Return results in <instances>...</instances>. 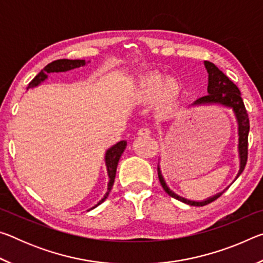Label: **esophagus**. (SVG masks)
Instances as JSON below:
<instances>
[{
  "label": "esophagus",
  "instance_id": "1",
  "mask_svg": "<svg viewBox=\"0 0 263 263\" xmlns=\"http://www.w3.org/2000/svg\"><path fill=\"white\" fill-rule=\"evenodd\" d=\"M137 135L139 137H148L151 135V130L147 127H141V128H139V130H138Z\"/></svg>",
  "mask_w": 263,
  "mask_h": 263
}]
</instances>
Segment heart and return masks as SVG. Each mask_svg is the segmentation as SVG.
<instances>
[{
    "instance_id": "obj_1",
    "label": "heart",
    "mask_w": 263,
    "mask_h": 263,
    "mask_svg": "<svg viewBox=\"0 0 263 263\" xmlns=\"http://www.w3.org/2000/svg\"><path fill=\"white\" fill-rule=\"evenodd\" d=\"M132 99L138 103L154 102L158 110H166L174 104L179 95V84L174 79L164 80L157 73L144 74L132 86Z\"/></svg>"
}]
</instances>
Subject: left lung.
<instances>
[{
    "label": "left lung",
    "instance_id": "obj_1",
    "mask_svg": "<svg viewBox=\"0 0 263 263\" xmlns=\"http://www.w3.org/2000/svg\"><path fill=\"white\" fill-rule=\"evenodd\" d=\"M204 66L208 72V95L196 100L193 104L189 106H201V105H219L222 108H228L233 111L235 117V122L238 125V157H239V172L235 180L238 179L240 174L243 172L245 166L247 162V146H248V132H249V119L246 108L243 105V101L241 99V94L238 87L226 77V75L219 70L216 65L210 61H204ZM161 159V158H160ZM160 159L158 164V175L160 183H161L164 191L172 197L183 202L191 206H203L217 199L219 196L228 189H224L220 193L213 196H210L203 201H194L182 196L175 194L169 188L166 180L162 175L161 167H160Z\"/></svg>",
    "mask_w": 263,
    "mask_h": 263
}]
</instances>
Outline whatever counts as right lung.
<instances>
[{"mask_svg": "<svg viewBox=\"0 0 263 263\" xmlns=\"http://www.w3.org/2000/svg\"><path fill=\"white\" fill-rule=\"evenodd\" d=\"M90 61L86 62V60H80V59H75V60H69V59H60V60H55L45 66L42 69V72H39L38 75H35L34 79L29 83L28 89H32L38 86H41L43 82H45L48 79V74L52 73H62V72H68V70H72L75 68H80L82 66H86L89 64ZM126 148V141L125 140H121L117 144H115L114 146H111L110 148L106 149L105 155H104V161H105V167H106V173H108V190H106L105 195L103 196V198L101 201L95 204L94 206L89 209L87 211H90L92 209H95L96 206H99L101 203H103L106 198H108L109 193L112 189L114 182H115V177H116V171H117V166H118V161L121 159L122 154Z\"/></svg>", "mask_w": 263, "mask_h": 263, "instance_id": "right-lung-1", "label": "right lung"}]
</instances>
